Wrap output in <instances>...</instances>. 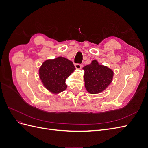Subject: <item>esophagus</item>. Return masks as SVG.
Here are the masks:
<instances>
[{"instance_id": "obj_1", "label": "esophagus", "mask_w": 148, "mask_h": 148, "mask_svg": "<svg viewBox=\"0 0 148 148\" xmlns=\"http://www.w3.org/2000/svg\"><path fill=\"white\" fill-rule=\"evenodd\" d=\"M75 66L76 69L79 70V69H82V65L81 64H75Z\"/></svg>"}]
</instances>
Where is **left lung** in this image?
Wrapping results in <instances>:
<instances>
[{
  "instance_id": "1",
  "label": "left lung",
  "mask_w": 148,
  "mask_h": 148,
  "mask_svg": "<svg viewBox=\"0 0 148 148\" xmlns=\"http://www.w3.org/2000/svg\"><path fill=\"white\" fill-rule=\"evenodd\" d=\"M84 86L92 95L101 93L109 86L114 77L113 70L105 65H100L96 60L84 66Z\"/></svg>"
}]
</instances>
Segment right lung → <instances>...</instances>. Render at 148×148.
<instances>
[{
    "instance_id": "right-lung-1",
    "label": "right lung",
    "mask_w": 148,
    "mask_h": 148,
    "mask_svg": "<svg viewBox=\"0 0 148 148\" xmlns=\"http://www.w3.org/2000/svg\"><path fill=\"white\" fill-rule=\"evenodd\" d=\"M75 70L73 62L63 57L44 61L39 69V76L44 86L53 94L66 89L65 80Z\"/></svg>"
}]
</instances>
